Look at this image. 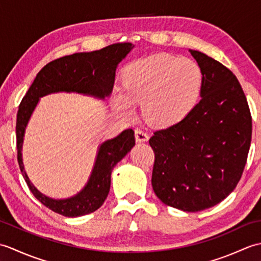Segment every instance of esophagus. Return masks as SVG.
Instances as JSON below:
<instances>
[{
    "label": "esophagus",
    "instance_id": "obj_1",
    "mask_svg": "<svg viewBox=\"0 0 261 261\" xmlns=\"http://www.w3.org/2000/svg\"><path fill=\"white\" fill-rule=\"evenodd\" d=\"M148 139H149V135L145 130L136 129V140L138 142H145V141H148Z\"/></svg>",
    "mask_w": 261,
    "mask_h": 261
}]
</instances>
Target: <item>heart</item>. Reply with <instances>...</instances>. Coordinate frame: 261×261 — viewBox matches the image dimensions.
<instances>
[{"mask_svg": "<svg viewBox=\"0 0 261 261\" xmlns=\"http://www.w3.org/2000/svg\"><path fill=\"white\" fill-rule=\"evenodd\" d=\"M204 74L192 59L156 54L138 59L124 69V93L113 97L114 107L127 115L143 104L146 118L166 127L184 121L201 101Z\"/></svg>", "mask_w": 261, "mask_h": 261, "instance_id": "b5f03b06", "label": "heart"}]
</instances>
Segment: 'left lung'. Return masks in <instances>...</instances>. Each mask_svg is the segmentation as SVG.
Returning a JSON list of instances; mask_svg holds the SVG:
<instances>
[{
  "label": "left lung",
  "instance_id": "8db88e82",
  "mask_svg": "<svg viewBox=\"0 0 261 261\" xmlns=\"http://www.w3.org/2000/svg\"><path fill=\"white\" fill-rule=\"evenodd\" d=\"M190 51L204 74L201 101L184 121L154 132L149 145L157 197L168 206L198 212L223 201L239 182L252 120L234 74L207 55Z\"/></svg>",
  "mask_w": 261,
  "mask_h": 261
}]
</instances>
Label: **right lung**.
<instances>
[{
	"instance_id": "1",
	"label": "right lung",
	"mask_w": 261,
	"mask_h": 261,
	"mask_svg": "<svg viewBox=\"0 0 261 261\" xmlns=\"http://www.w3.org/2000/svg\"><path fill=\"white\" fill-rule=\"evenodd\" d=\"M132 48L134 45L130 42H119L101 50L77 53L55 59L39 71L22 98L15 126L18 163L33 195L54 212L68 218H76L90 214L101 207L110 191L113 167L136 145L135 131L126 129L118 137L102 143L90 179L77 195L66 199H54L39 192L24 171L21 150L28 121L39 98L50 93L76 92L99 98L109 96L113 90L116 67Z\"/></svg>"
}]
</instances>
